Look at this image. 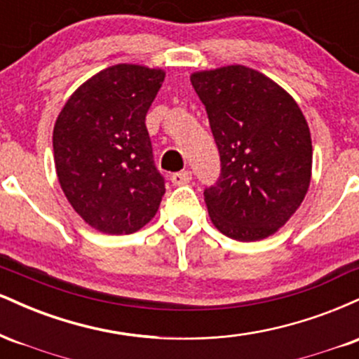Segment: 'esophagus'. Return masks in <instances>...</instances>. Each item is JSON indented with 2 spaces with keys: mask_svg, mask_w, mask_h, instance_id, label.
Instances as JSON below:
<instances>
[{
  "mask_svg": "<svg viewBox=\"0 0 359 359\" xmlns=\"http://www.w3.org/2000/svg\"><path fill=\"white\" fill-rule=\"evenodd\" d=\"M191 179H192V172H189V170L177 172V174L170 177L172 184H174V185H185V184L191 182Z\"/></svg>",
  "mask_w": 359,
  "mask_h": 359,
  "instance_id": "esophagus-1",
  "label": "esophagus"
}]
</instances>
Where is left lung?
<instances>
[{
    "label": "left lung",
    "mask_w": 359,
    "mask_h": 359,
    "mask_svg": "<svg viewBox=\"0 0 359 359\" xmlns=\"http://www.w3.org/2000/svg\"><path fill=\"white\" fill-rule=\"evenodd\" d=\"M191 82L221 156L219 180L204 191L212 224L238 241L271 236L311 185L306 116L285 89L246 65L192 72Z\"/></svg>",
    "instance_id": "8db88e82"
}]
</instances>
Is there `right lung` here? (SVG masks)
Returning a JSON list of instances; mask_svg holds the SVG:
<instances>
[{
  "label": "right lung",
  "instance_id": "add662e5",
  "mask_svg": "<svg viewBox=\"0 0 359 359\" xmlns=\"http://www.w3.org/2000/svg\"><path fill=\"white\" fill-rule=\"evenodd\" d=\"M165 71L116 64L72 93L53 126V162L65 197L90 228L131 234L165 194L145 118Z\"/></svg>",
  "mask_w": 359,
  "mask_h": 359
}]
</instances>
